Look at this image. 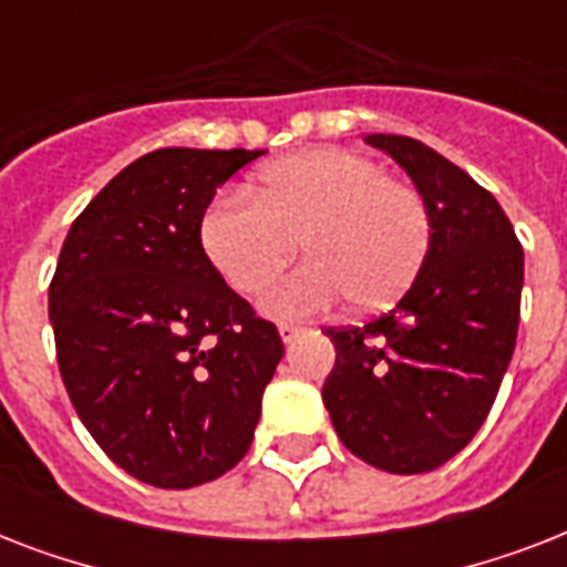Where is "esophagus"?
I'll return each instance as SVG.
<instances>
[{
    "label": "esophagus",
    "instance_id": "1",
    "mask_svg": "<svg viewBox=\"0 0 567 567\" xmlns=\"http://www.w3.org/2000/svg\"><path fill=\"white\" fill-rule=\"evenodd\" d=\"M279 336H282L285 344H291L293 338L302 336V327H297V323H279Z\"/></svg>",
    "mask_w": 567,
    "mask_h": 567
}]
</instances>
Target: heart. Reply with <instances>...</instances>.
Segmentation results:
<instances>
[{
    "instance_id": "b5f03b06",
    "label": "heart",
    "mask_w": 567,
    "mask_h": 567,
    "mask_svg": "<svg viewBox=\"0 0 567 567\" xmlns=\"http://www.w3.org/2000/svg\"><path fill=\"white\" fill-rule=\"evenodd\" d=\"M199 238L217 274L258 291L300 247L309 261L270 285L274 315H315L350 297L385 309L421 274L432 240L426 199L382 164L344 150H311L261 173L256 194H223L203 214Z\"/></svg>"
}]
</instances>
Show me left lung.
Masks as SVG:
<instances>
[{
	"label": "left lung",
	"instance_id": "left-lung-1",
	"mask_svg": "<svg viewBox=\"0 0 567 567\" xmlns=\"http://www.w3.org/2000/svg\"><path fill=\"white\" fill-rule=\"evenodd\" d=\"M426 199L432 240L394 309L329 327L323 403L344 447L388 474H426L474 439L515 353L524 249L483 185L421 141L368 135Z\"/></svg>",
	"mask_w": 567,
	"mask_h": 567
}]
</instances>
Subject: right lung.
Wrapping results in <instances>:
<instances>
[{
	"mask_svg": "<svg viewBox=\"0 0 567 567\" xmlns=\"http://www.w3.org/2000/svg\"><path fill=\"white\" fill-rule=\"evenodd\" d=\"M261 150H155L66 231L49 282L58 371L105 456L155 488L238 465L285 347L199 238L223 182Z\"/></svg>",
	"mask_w": 567,
	"mask_h": 567,
	"instance_id": "obj_1",
	"label": "right lung"
}]
</instances>
